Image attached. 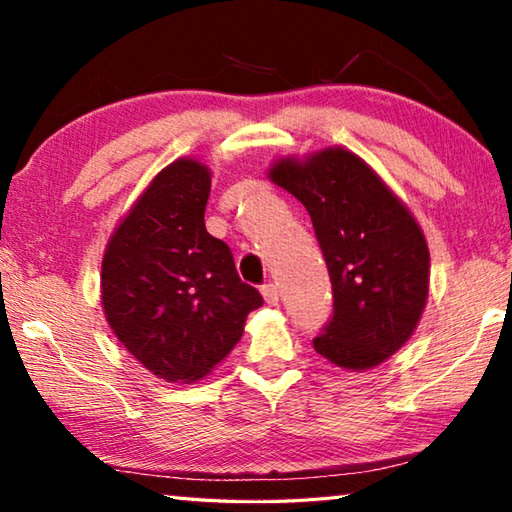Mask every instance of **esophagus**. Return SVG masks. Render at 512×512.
I'll use <instances>...</instances> for the list:
<instances>
[{
  "label": "esophagus",
  "mask_w": 512,
  "mask_h": 512,
  "mask_svg": "<svg viewBox=\"0 0 512 512\" xmlns=\"http://www.w3.org/2000/svg\"><path fill=\"white\" fill-rule=\"evenodd\" d=\"M262 296H264L266 305H271V307H275L277 302H280V291H277V287H275L273 282L264 284V287H262Z\"/></svg>",
  "instance_id": "obj_1"
}]
</instances>
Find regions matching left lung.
I'll return each mask as SVG.
<instances>
[{"label": "left lung", "instance_id": "1", "mask_svg": "<svg viewBox=\"0 0 512 512\" xmlns=\"http://www.w3.org/2000/svg\"><path fill=\"white\" fill-rule=\"evenodd\" d=\"M268 178L307 207L332 280L334 314L316 352L352 372L384 363L429 298V246L415 216L343 146L275 160Z\"/></svg>", "mask_w": 512, "mask_h": 512}]
</instances>
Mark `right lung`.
Here are the masks:
<instances>
[{
  "instance_id": "obj_1",
  "label": "right lung",
  "mask_w": 512,
  "mask_h": 512,
  "mask_svg": "<svg viewBox=\"0 0 512 512\" xmlns=\"http://www.w3.org/2000/svg\"><path fill=\"white\" fill-rule=\"evenodd\" d=\"M210 187L203 162L167 164L119 221L101 262L110 329L151 375L176 384L210 375L264 302L239 280L228 244L205 230Z\"/></svg>"
}]
</instances>
